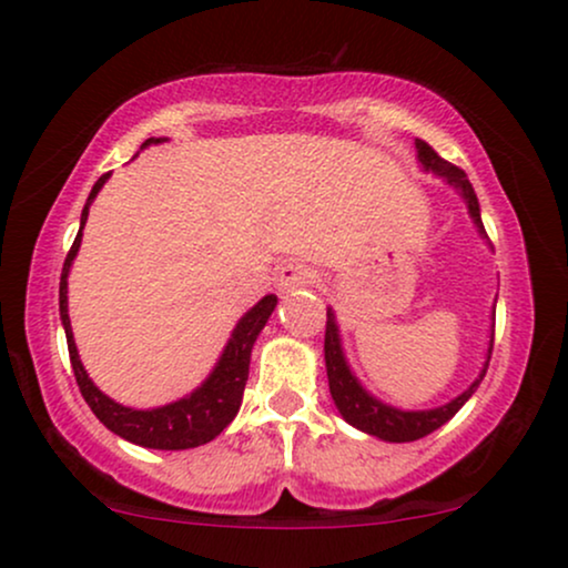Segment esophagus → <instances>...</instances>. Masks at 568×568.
I'll return each mask as SVG.
<instances>
[{"mask_svg":"<svg viewBox=\"0 0 568 568\" xmlns=\"http://www.w3.org/2000/svg\"><path fill=\"white\" fill-rule=\"evenodd\" d=\"M314 283V270L306 267L304 262H285L283 267L277 270V288L283 293L306 288V285Z\"/></svg>","mask_w":568,"mask_h":568,"instance_id":"1","label":"esophagus"}]
</instances>
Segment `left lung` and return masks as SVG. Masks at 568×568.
Returning <instances> with one entry per match:
<instances>
[{"mask_svg": "<svg viewBox=\"0 0 568 568\" xmlns=\"http://www.w3.org/2000/svg\"><path fill=\"white\" fill-rule=\"evenodd\" d=\"M416 156H419L422 168L437 172V175L445 178V181H448L458 193H462L466 206H469L471 220H475L479 233H485L483 217H479L477 193H475V189H471L466 172L462 168H456V164L445 162L443 156L437 154L435 149L422 139H416ZM485 239H487V235H485ZM490 356H493V337H490V348H487V362H485L483 372H479V377L469 387H466L462 396L450 400V404L437 406V408H427V412H400V408H393V406L383 404V400H377L375 396H369V393L364 390L362 385H358V379L351 375L346 356H343V348H341V335H337L335 314L327 308L325 364H327L329 393H333L337 412L343 414V419H346L348 425L362 429V433L375 435V437H379V440L412 443V440H419V437H425L429 433H435L437 427H443L445 422H448L450 416H454L458 408H462L466 400L471 398V393L477 390V385L483 383L487 364H490Z\"/></svg>", "mask_w": 568, "mask_h": 568, "instance_id": "obj_1", "label": "left lung"}]
</instances>
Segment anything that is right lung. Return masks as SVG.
I'll use <instances>...</instances> for the list:
<instances>
[{"label":"right lung","instance_id":"right-lung-1","mask_svg":"<svg viewBox=\"0 0 568 568\" xmlns=\"http://www.w3.org/2000/svg\"><path fill=\"white\" fill-rule=\"evenodd\" d=\"M160 141L162 139H149L143 146H149V143H160ZM106 178H110V172L93 183L89 201H85L83 214H81V231H78L73 246L68 251V260H64L62 277H60V317L64 325V337H68L70 364H73L75 383L81 387V396L85 398V404H89L91 412L97 414V419L102 422L106 429H112L114 435L125 437V440H131L135 445H143V448H156V450L196 448V445L214 440L222 429L231 425L233 416L239 414L243 387H246V379H248L251 348H254L256 335L262 333L264 325H267L270 314L275 312L277 298L264 296L260 304L251 308V312L243 314L241 322L233 329L231 341H227L225 351H222L217 367H214L212 375L206 377V383L196 387L191 396L160 408H146V412L114 404V400L110 396H104V393L91 383L89 375H85L81 358H78L73 327H70V317H68V272L78 254V246H81V233H83L85 217H89L91 201L99 193V189L106 183Z\"/></svg>","mask_w":568,"mask_h":568}]
</instances>
